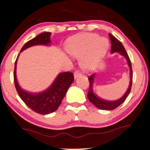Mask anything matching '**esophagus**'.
Wrapping results in <instances>:
<instances>
[{"mask_svg":"<svg viewBox=\"0 0 150 150\" xmlns=\"http://www.w3.org/2000/svg\"><path fill=\"white\" fill-rule=\"evenodd\" d=\"M82 75H83V74H82V73L79 70L75 71V72H74V79H76V78H78V77L81 76Z\"/></svg>","mask_w":150,"mask_h":150,"instance_id":"esophagus-1","label":"esophagus"}]
</instances>
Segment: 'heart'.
Here are the masks:
<instances>
[{
    "label": "heart",
    "instance_id": "heart-1",
    "mask_svg": "<svg viewBox=\"0 0 150 150\" xmlns=\"http://www.w3.org/2000/svg\"><path fill=\"white\" fill-rule=\"evenodd\" d=\"M109 46L108 39L95 33H83L73 37L66 45V50L73 57H80L84 68L95 67L106 54Z\"/></svg>",
    "mask_w": 150,
    "mask_h": 150
}]
</instances>
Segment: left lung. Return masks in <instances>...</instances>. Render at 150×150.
I'll list each match as a JSON object with an SVG mask.
<instances>
[{"label":"left lung","mask_w":150,"mask_h":150,"mask_svg":"<svg viewBox=\"0 0 150 150\" xmlns=\"http://www.w3.org/2000/svg\"><path fill=\"white\" fill-rule=\"evenodd\" d=\"M109 35V38L110 40V42H111V49H110V52L111 53L114 52H119L121 55L124 56L126 59L128 61V65L129 67H130V85L128 88V90L125 93L124 96H122L120 99L115 101H108V100H104L103 99L98 97L93 91V84L94 82V77H95V74L90 76L88 78L89 81V89L88 91L87 97L88 99L94 106H96V107L100 108L101 110H113L115 108H117L119 106L121 105L125 100H126V98L128 97V96L130 93L131 91V87H132V65H131V62L129 58L128 53L126 52V50H125L124 46L116 38H115L113 35H112L110 33H108Z\"/></svg>","instance_id":"left-lung-1"}]
</instances>
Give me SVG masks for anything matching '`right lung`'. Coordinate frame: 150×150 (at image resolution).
<instances>
[{
  "label": "right lung",
  "instance_id": "obj_1",
  "mask_svg": "<svg viewBox=\"0 0 150 150\" xmlns=\"http://www.w3.org/2000/svg\"><path fill=\"white\" fill-rule=\"evenodd\" d=\"M50 35L51 33L49 32H44L38 35L35 38L26 42L20 52L36 45L48 46L51 42ZM18 56L15 62L13 78L16 89L20 98L23 100L26 106L39 114L47 115L54 112L59 108L69 87L74 82V74L69 71L60 73L50 87L44 91L37 93H30L22 89L18 83L16 71Z\"/></svg>",
  "mask_w": 150,
  "mask_h": 150
}]
</instances>
